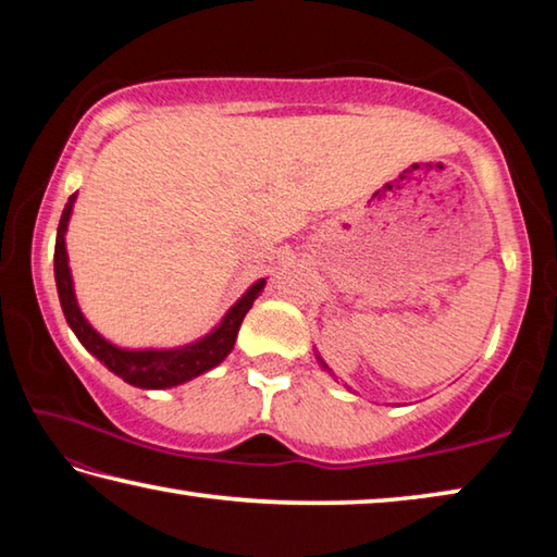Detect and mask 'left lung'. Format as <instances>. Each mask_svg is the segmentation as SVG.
<instances>
[{
	"label": "left lung",
	"instance_id": "1",
	"mask_svg": "<svg viewBox=\"0 0 557 557\" xmlns=\"http://www.w3.org/2000/svg\"><path fill=\"white\" fill-rule=\"evenodd\" d=\"M317 361H319V363H322V369H324V371H329V366H326V363L322 361V356H319V354H317Z\"/></svg>",
	"mask_w": 557,
	"mask_h": 557
}]
</instances>
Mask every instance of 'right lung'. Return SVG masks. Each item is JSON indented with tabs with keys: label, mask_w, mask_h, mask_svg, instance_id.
I'll return each mask as SVG.
<instances>
[{
	"label": "right lung",
	"mask_w": 557,
	"mask_h": 557,
	"mask_svg": "<svg viewBox=\"0 0 557 557\" xmlns=\"http://www.w3.org/2000/svg\"><path fill=\"white\" fill-rule=\"evenodd\" d=\"M75 199H78V194L71 196L61 213L59 233H55L53 275L63 317L73 329V334L78 336V342L86 346L102 366H108L112 373L120 375L122 381L147 391L174 388V385H182L196 379V375L215 369V366L233 351L235 336H238V329L245 314L250 312L252 301H256L260 292L265 289V277L252 282V287L235 301L228 312H225L221 324L213 326V332L201 336L199 342L176 348H120L92 329V324L81 312L78 299H75L73 275L69 268V250H65V231H69Z\"/></svg>",
	"instance_id": "obj_1"
}]
</instances>
